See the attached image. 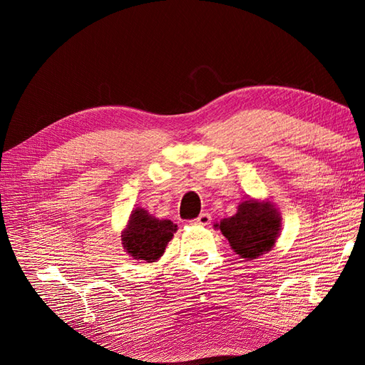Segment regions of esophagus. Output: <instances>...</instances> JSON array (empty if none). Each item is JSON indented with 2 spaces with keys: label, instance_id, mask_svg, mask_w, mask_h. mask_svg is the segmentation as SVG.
Returning a JSON list of instances; mask_svg holds the SVG:
<instances>
[{
  "label": "esophagus",
  "instance_id": "34e87169",
  "mask_svg": "<svg viewBox=\"0 0 365 365\" xmlns=\"http://www.w3.org/2000/svg\"><path fill=\"white\" fill-rule=\"evenodd\" d=\"M210 222H212V216H210L208 213H201L196 219L192 220L193 225H201V227H205V225H208Z\"/></svg>",
  "mask_w": 365,
  "mask_h": 365
}]
</instances>
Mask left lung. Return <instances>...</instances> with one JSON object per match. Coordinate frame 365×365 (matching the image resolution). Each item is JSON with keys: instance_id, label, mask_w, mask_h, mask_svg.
I'll list each match as a JSON object with an SVG mask.
<instances>
[{"instance_id": "1", "label": "left lung", "mask_w": 365, "mask_h": 365, "mask_svg": "<svg viewBox=\"0 0 365 365\" xmlns=\"http://www.w3.org/2000/svg\"><path fill=\"white\" fill-rule=\"evenodd\" d=\"M239 257L254 260L271 251L282 233V215L269 200H248L237 205L235 216L215 224Z\"/></svg>"}]
</instances>
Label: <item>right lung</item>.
Segmentation results:
<instances>
[{"instance_id": "obj_1", "label": "right lung", "mask_w": 365, "mask_h": 365, "mask_svg": "<svg viewBox=\"0 0 365 365\" xmlns=\"http://www.w3.org/2000/svg\"><path fill=\"white\" fill-rule=\"evenodd\" d=\"M178 225L169 219H158L146 208L137 207L130 212L126 227L121 230V245L137 262L153 263L160 260Z\"/></svg>"}]
</instances>
